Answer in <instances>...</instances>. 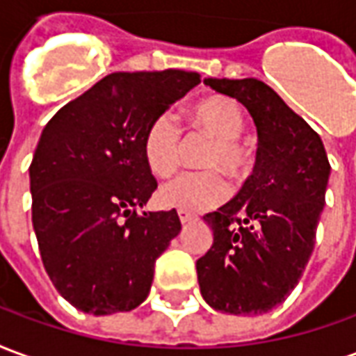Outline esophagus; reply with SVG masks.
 Returning a JSON list of instances; mask_svg holds the SVG:
<instances>
[{
  "mask_svg": "<svg viewBox=\"0 0 356 356\" xmlns=\"http://www.w3.org/2000/svg\"><path fill=\"white\" fill-rule=\"evenodd\" d=\"M179 219H181V223L186 225V223H193V221H196V217L193 216V213H188V211H183V209H179Z\"/></svg>",
  "mask_w": 356,
  "mask_h": 356,
  "instance_id": "esophagus-1",
  "label": "esophagus"
}]
</instances>
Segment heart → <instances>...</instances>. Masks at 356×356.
I'll return each instance as SVG.
<instances>
[{
  "label": "heart",
  "instance_id": "1",
  "mask_svg": "<svg viewBox=\"0 0 356 356\" xmlns=\"http://www.w3.org/2000/svg\"><path fill=\"white\" fill-rule=\"evenodd\" d=\"M191 120L200 131L213 137V145L204 156V168L216 170L181 173L160 186L158 200L165 208L200 213L223 204L229 196V183L217 170L240 177L250 165V150L238 139L244 131V114L234 99L208 97L194 106ZM143 154L148 170L158 177H168L177 170L181 131L171 114H160L150 122L143 139Z\"/></svg>",
  "mask_w": 356,
  "mask_h": 356
}]
</instances>
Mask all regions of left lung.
I'll return each instance as SVG.
<instances>
[{"label": "left lung", "mask_w": 356, "mask_h": 356, "mask_svg": "<svg viewBox=\"0 0 356 356\" xmlns=\"http://www.w3.org/2000/svg\"><path fill=\"white\" fill-rule=\"evenodd\" d=\"M204 83L246 106L259 143L254 173L240 193L204 217L213 244L196 261L202 298L221 313H268L290 296L311 259L328 156L318 133L267 83L255 78Z\"/></svg>", "instance_id": "obj_1"}]
</instances>
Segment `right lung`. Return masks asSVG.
Here are the masks:
<instances>
[{"instance_id":"1","label":"right lung","mask_w":356,"mask_h":356,"mask_svg":"<svg viewBox=\"0 0 356 356\" xmlns=\"http://www.w3.org/2000/svg\"><path fill=\"white\" fill-rule=\"evenodd\" d=\"M198 83L185 70L110 74L43 127L30 163L32 225L51 282L83 313H124L147 299L181 221L175 209L137 213L158 186L143 139Z\"/></svg>"}]
</instances>
